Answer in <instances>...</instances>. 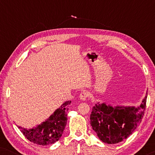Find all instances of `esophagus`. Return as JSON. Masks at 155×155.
I'll return each instance as SVG.
<instances>
[{
	"label": "esophagus",
	"instance_id": "34e87169",
	"mask_svg": "<svg viewBox=\"0 0 155 155\" xmlns=\"http://www.w3.org/2000/svg\"><path fill=\"white\" fill-rule=\"evenodd\" d=\"M88 96H89V93L87 92V91H82L80 94V99H81L82 101H85L86 99L88 97Z\"/></svg>",
	"mask_w": 155,
	"mask_h": 155
}]
</instances>
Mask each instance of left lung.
I'll use <instances>...</instances> for the list:
<instances>
[{
	"label": "left lung",
	"mask_w": 155,
	"mask_h": 155,
	"mask_svg": "<svg viewBox=\"0 0 155 155\" xmlns=\"http://www.w3.org/2000/svg\"><path fill=\"white\" fill-rule=\"evenodd\" d=\"M147 92L137 107L98 102L92 108L90 124L103 143L116 144L128 137L137 128L145 113Z\"/></svg>",
	"instance_id": "8db88e82"
}]
</instances>
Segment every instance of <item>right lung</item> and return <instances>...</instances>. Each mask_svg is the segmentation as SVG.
Instances as JSON below:
<instances>
[{"label":"right lung","mask_w":155,"mask_h":155,"mask_svg":"<svg viewBox=\"0 0 155 155\" xmlns=\"http://www.w3.org/2000/svg\"><path fill=\"white\" fill-rule=\"evenodd\" d=\"M71 101H67L57 109L45 121L32 128L18 126L22 134L31 143L39 145L54 144L62 136L67 124V112Z\"/></svg>","instance_id":"1"}]
</instances>
